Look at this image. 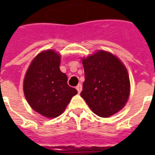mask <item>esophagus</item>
I'll list each match as a JSON object with an SVG mask.
<instances>
[{"label":"esophagus","instance_id":"1","mask_svg":"<svg viewBox=\"0 0 155 155\" xmlns=\"http://www.w3.org/2000/svg\"><path fill=\"white\" fill-rule=\"evenodd\" d=\"M76 89H77L78 92H79V93H80V92L82 91V85L78 84L77 86H76Z\"/></svg>","mask_w":155,"mask_h":155}]
</instances>
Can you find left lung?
Masks as SVG:
<instances>
[{
  "label": "left lung",
  "instance_id": "8db88e82",
  "mask_svg": "<svg viewBox=\"0 0 155 155\" xmlns=\"http://www.w3.org/2000/svg\"><path fill=\"white\" fill-rule=\"evenodd\" d=\"M85 81L80 96L97 115L109 117L125 106L130 95L127 70L116 56L100 51L83 58Z\"/></svg>",
  "mask_w": 155,
  "mask_h": 155
}]
</instances>
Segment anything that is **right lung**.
Wrapping results in <instances>:
<instances>
[{
  "label": "right lung",
  "instance_id": "obj_1",
  "mask_svg": "<svg viewBox=\"0 0 155 155\" xmlns=\"http://www.w3.org/2000/svg\"><path fill=\"white\" fill-rule=\"evenodd\" d=\"M60 55L52 51L38 54L24 79V94L30 107L46 117H58L65 110L77 90L68 84L59 69Z\"/></svg>",
  "mask_w": 155,
  "mask_h": 155
}]
</instances>
